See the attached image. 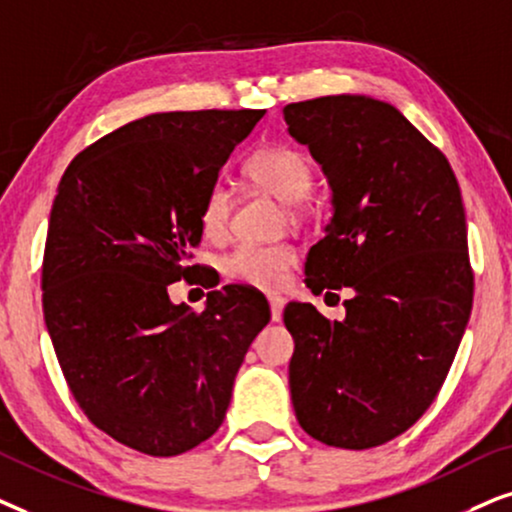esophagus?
Listing matches in <instances>:
<instances>
[{
  "label": "esophagus",
  "instance_id": "34e87169",
  "mask_svg": "<svg viewBox=\"0 0 512 512\" xmlns=\"http://www.w3.org/2000/svg\"><path fill=\"white\" fill-rule=\"evenodd\" d=\"M269 306H271V320L278 323L283 318V297L269 295Z\"/></svg>",
  "mask_w": 512,
  "mask_h": 512
}]
</instances>
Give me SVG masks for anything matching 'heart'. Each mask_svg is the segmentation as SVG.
I'll use <instances>...</instances> for the list:
<instances>
[{
    "label": "heart",
    "mask_w": 512,
    "mask_h": 512,
    "mask_svg": "<svg viewBox=\"0 0 512 512\" xmlns=\"http://www.w3.org/2000/svg\"><path fill=\"white\" fill-rule=\"evenodd\" d=\"M243 175L255 187L274 194L283 203H299L311 194L313 170L309 159L297 149L285 145H269L257 149L243 163ZM295 217V210H290ZM231 194L222 182L208 187L203 194L199 222L208 238H222L229 229ZM297 252L288 243H243L224 257L222 267L231 281L257 285V288H278L295 267Z\"/></svg>",
    "instance_id": "1"
}]
</instances>
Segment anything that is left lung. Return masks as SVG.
Returning <instances> with one entry per match:
<instances>
[{
  "instance_id": "1",
  "label": "left lung",
  "mask_w": 512,
  "mask_h": 512,
  "mask_svg": "<svg viewBox=\"0 0 512 512\" xmlns=\"http://www.w3.org/2000/svg\"><path fill=\"white\" fill-rule=\"evenodd\" d=\"M283 117L323 168L335 210L306 257V285L353 290L344 320L285 306L292 405L311 438L370 449L431 407L468 325L461 189L445 154L388 102L325 95Z\"/></svg>"
}]
</instances>
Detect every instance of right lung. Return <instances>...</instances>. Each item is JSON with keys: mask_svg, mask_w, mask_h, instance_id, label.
<instances>
[{"mask_svg": "<svg viewBox=\"0 0 512 512\" xmlns=\"http://www.w3.org/2000/svg\"><path fill=\"white\" fill-rule=\"evenodd\" d=\"M264 109L161 112L74 156L51 208L44 320L60 370L93 426L149 456L201 445L227 414L238 367L269 323L243 285L173 304L194 276L203 194Z\"/></svg>", "mask_w": 512, "mask_h": 512, "instance_id": "right-lung-1", "label": "right lung"}]
</instances>
